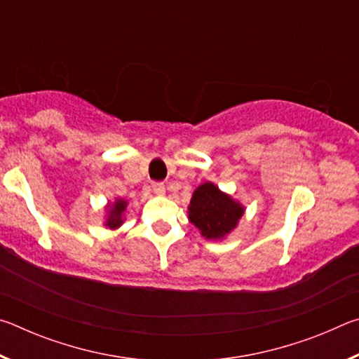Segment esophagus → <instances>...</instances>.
<instances>
[{"label": "esophagus", "instance_id": "obj_1", "mask_svg": "<svg viewBox=\"0 0 359 359\" xmlns=\"http://www.w3.org/2000/svg\"><path fill=\"white\" fill-rule=\"evenodd\" d=\"M151 188H154V191H155L156 194H165V193H166L165 184H160V182H156V184L151 185Z\"/></svg>", "mask_w": 359, "mask_h": 359}]
</instances>
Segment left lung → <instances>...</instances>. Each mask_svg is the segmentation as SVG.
<instances>
[{
  "mask_svg": "<svg viewBox=\"0 0 359 359\" xmlns=\"http://www.w3.org/2000/svg\"><path fill=\"white\" fill-rule=\"evenodd\" d=\"M244 209L239 203L222 193L215 185L203 184L193 193L190 203V222L204 238L220 239L236 228Z\"/></svg>",
  "mask_w": 359,
  "mask_h": 359,
  "instance_id": "left-lung-1",
  "label": "left lung"
}]
</instances>
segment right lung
<instances>
[{
  "mask_svg": "<svg viewBox=\"0 0 359 359\" xmlns=\"http://www.w3.org/2000/svg\"><path fill=\"white\" fill-rule=\"evenodd\" d=\"M126 208V203L125 201H118L115 203L114 208L111 209V215H109V220H107V226L109 228H117L121 224V212L125 210Z\"/></svg>",
  "mask_w": 359,
  "mask_h": 359,
  "instance_id": "obj_1",
  "label": "right lung"
}]
</instances>
